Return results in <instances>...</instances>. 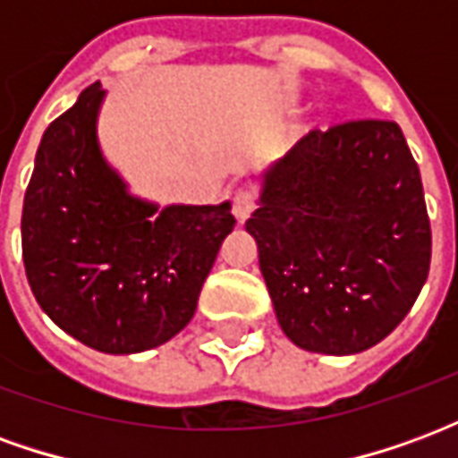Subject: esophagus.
Wrapping results in <instances>:
<instances>
[{
  "label": "esophagus",
  "mask_w": 458,
  "mask_h": 458,
  "mask_svg": "<svg viewBox=\"0 0 458 458\" xmlns=\"http://www.w3.org/2000/svg\"><path fill=\"white\" fill-rule=\"evenodd\" d=\"M252 210H255V193H250V191H238L235 199H233V213H235V218L242 223V220L250 218Z\"/></svg>",
  "instance_id": "34e87169"
}]
</instances>
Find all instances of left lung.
Listing matches in <instances>:
<instances>
[{
	"mask_svg": "<svg viewBox=\"0 0 458 458\" xmlns=\"http://www.w3.org/2000/svg\"><path fill=\"white\" fill-rule=\"evenodd\" d=\"M258 179L245 230L289 341L328 355L380 344L412 309L432 259L422 176L397 122L309 131Z\"/></svg>",
	"mask_w": 458,
	"mask_h": 458,
	"instance_id": "1",
	"label": "left lung"
}]
</instances>
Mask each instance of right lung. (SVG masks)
I'll use <instances>...</instances> for the list:
<instances>
[{
  "label": "right lung",
  "instance_id": "right-lung-1",
  "mask_svg": "<svg viewBox=\"0 0 458 458\" xmlns=\"http://www.w3.org/2000/svg\"><path fill=\"white\" fill-rule=\"evenodd\" d=\"M105 90L85 88L48 124L21 213L26 279L68 336L100 353H141L186 328L223 240L230 200L164 206L130 193L105 159Z\"/></svg>",
  "mask_w": 458,
  "mask_h": 458
}]
</instances>
